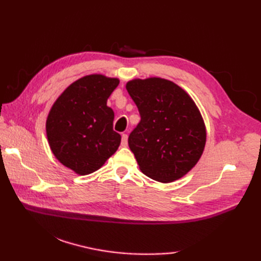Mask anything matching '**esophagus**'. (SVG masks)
Masks as SVG:
<instances>
[{
    "mask_svg": "<svg viewBox=\"0 0 261 261\" xmlns=\"http://www.w3.org/2000/svg\"><path fill=\"white\" fill-rule=\"evenodd\" d=\"M121 146H122V147H126V146H127V135H125V134L122 135Z\"/></svg>",
    "mask_w": 261,
    "mask_h": 261,
    "instance_id": "1",
    "label": "esophagus"
}]
</instances>
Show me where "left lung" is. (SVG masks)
I'll use <instances>...</instances> for the list:
<instances>
[{
    "label": "left lung",
    "instance_id": "obj_1",
    "mask_svg": "<svg viewBox=\"0 0 261 261\" xmlns=\"http://www.w3.org/2000/svg\"><path fill=\"white\" fill-rule=\"evenodd\" d=\"M140 113L129 136V147L140 170L160 182L186 175L201 158L206 131L188 94L175 83L151 77L126 83Z\"/></svg>",
    "mask_w": 261,
    "mask_h": 261
}]
</instances>
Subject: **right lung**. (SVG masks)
<instances>
[{"label":"right lung","instance_id":"obj_1","mask_svg":"<svg viewBox=\"0 0 261 261\" xmlns=\"http://www.w3.org/2000/svg\"><path fill=\"white\" fill-rule=\"evenodd\" d=\"M118 85V79L103 75L82 77L66 88L48 114L51 151L76 174L99 169L118 150L121 136L113 130L114 112L107 105Z\"/></svg>","mask_w":261,"mask_h":261}]
</instances>
